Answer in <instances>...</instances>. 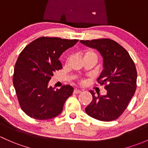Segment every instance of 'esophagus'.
Returning a JSON list of instances; mask_svg holds the SVG:
<instances>
[{"label": "esophagus", "mask_w": 148, "mask_h": 148, "mask_svg": "<svg viewBox=\"0 0 148 148\" xmlns=\"http://www.w3.org/2000/svg\"><path fill=\"white\" fill-rule=\"evenodd\" d=\"M80 92H81V90H79V89H77V88H76V89H75L73 90V92H74V93H75V94L80 93Z\"/></svg>", "instance_id": "obj_1"}]
</instances>
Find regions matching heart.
Masks as SVG:
<instances>
[{
    "label": "heart",
    "mask_w": 148,
    "mask_h": 148,
    "mask_svg": "<svg viewBox=\"0 0 148 148\" xmlns=\"http://www.w3.org/2000/svg\"><path fill=\"white\" fill-rule=\"evenodd\" d=\"M87 56H94V57H95V58H97V56H96V55H95V53H92V52H90V51L86 52V53H84V58L87 57ZM84 82L85 81H83V83H84Z\"/></svg>",
    "instance_id": "heart-1"
}]
</instances>
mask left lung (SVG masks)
Returning a JSON list of instances; mask_svg holds the SVG:
<instances>
[{
  "instance_id": "8db88e82",
  "label": "left lung",
  "mask_w": 148,
  "mask_h": 148,
  "mask_svg": "<svg viewBox=\"0 0 148 148\" xmlns=\"http://www.w3.org/2000/svg\"><path fill=\"white\" fill-rule=\"evenodd\" d=\"M80 42L100 52L103 58V70L97 78L107 93L100 95L92 90V100L86 108L89 116L100 121H112L123 114L136 90L137 71L127 51L110 39L80 40Z\"/></svg>"
}]
</instances>
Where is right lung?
Instances as JSON below:
<instances>
[{"instance_id": "1", "label": "right lung", "mask_w": 148, "mask_h": 148, "mask_svg": "<svg viewBox=\"0 0 148 148\" xmlns=\"http://www.w3.org/2000/svg\"><path fill=\"white\" fill-rule=\"evenodd\" d=\"M78 40L41 37L28 44L15 65L13 85L18 102L26 115L48 120L61 113L64 103L73 92L69 85L54 90L48 83L63 66L59 58Z\"/></svg>"}]
</instances>
